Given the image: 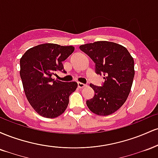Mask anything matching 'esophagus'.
I'll return each instance as SVG.
<instances>
[{
	"mask_svg": "<svg viewBox=\"0 0 158 158\" xmlns=\"http://www.w3.org/2000/svg\"><path fill=\"white\" fill-rule=\"evenodd\" d=\"M87 85L84 84V83H81V82H78V87L80 88H85V87H86Z\"/></svg>",
	"mask_w": 158,
	"mask_h": 158,
	"instance_id": "obj_1",
	"label": "esophagus"
}]
</instances>
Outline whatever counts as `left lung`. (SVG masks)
<instances>
[{
  "label": "left lung",
  "instance_id": "left-lung-1",
  "mask_svg": "<svg viewBox=\"0 0 158 158\" xmlns=\"http://www.w3.org/2000/svg\"><path fill=\"white\" fill-rule=\"evenodd\" d=\"M79 49L90 56L95 63V72L105 79L100 87L90 84L95 94L86 101L87 106L97 115L114 113L129 95L135 77L133 58L125 47L110 41H96Z\"/></svg>",
  "mask_w": 158,
  "mask_h": 158
}]
</instances>
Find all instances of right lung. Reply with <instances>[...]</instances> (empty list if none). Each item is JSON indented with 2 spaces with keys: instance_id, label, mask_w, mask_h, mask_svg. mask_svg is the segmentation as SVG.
Listing matches in <instances>:
<instances>
[{
  "instance_id": "add662e5",
  "label": "right lung",
  "mask_w": 158,
  "mask_h": 158,
  "mask_svg": "<svg viewBox=\"0 0 158 158\" xmlns=\"http://www.w3.org/2000/svg\"><path fill=\"white\" fill-rule=\"evenodd\" d=\"M73 46L42 44L29 49L20 59V76L27 100L39 115L55 118L64 112L69 97L77 88L76 81L52 79L64 70V61L74 51Z\"/></svg>"
}]
</instances>
